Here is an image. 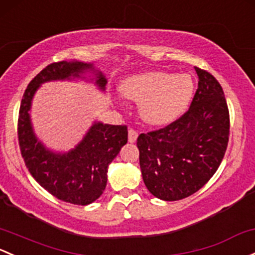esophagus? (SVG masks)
<instances>
[{"label": "esophagus", "instance_id": "1", "mask_svg": "<svg viewBox=\"0 0 255 255\" xmlns=\"http://www.w3.org/2000/svg\"><path fill=\"white\" fill-rule=\"evenodd\" d=\"M136 138H138V132L135 129H133V128H129L128 129V141L129 143H134Z\"/></svg>", "mask_w": 255, "mask_h": 255}]
</instances>
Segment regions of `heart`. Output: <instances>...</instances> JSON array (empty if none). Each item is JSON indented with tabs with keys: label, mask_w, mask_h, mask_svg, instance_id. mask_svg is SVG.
<instances>
[{
	"label": "heart",
	"mask_w": 255,
	"mask_h": 255,
	"mask_svg": "<svg viewBox=\"0 0 255 255\" xmlns=\"http://www.w3.org/2000/svg\"><path fill=\"white\" fill-rule=\"evenodd\" d=\"M193 90L189 76L162 71L136 74L121 84V93L139 104V115L150 126H166L175 121L188 106Z\"/></svg>",
	"instance_id": "b5f03b06"
}]
</instances>
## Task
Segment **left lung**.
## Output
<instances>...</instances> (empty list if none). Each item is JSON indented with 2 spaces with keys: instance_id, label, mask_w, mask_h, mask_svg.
Segmentation results:
<instances>
[{
  "instance_id": "8db88e82",
  "label": "left lung",
  "mask_w": 255,
  "mask_h": 255,
  "mask_svg": "<svg viewBox=\"0 0 255 255\" xmlns=\"http://www.w3.org/2000/svg\"><path fill=\"white\" fill-rule=\"evenodd\" d=\"M198 89L188 111L160 129L136 139L144 183L166 202L199 191L214 176L226 152L230 114L220 83L195 67Z\"/></svg>"
}]
</instances>
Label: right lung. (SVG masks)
I'll return each mask as SVG.
<instances>
[{
	"label": "right lung",
	"instance_id": "right-lung-1",
	"mask_svg": "<svg viewBox=\"0 0 255 255\" xmlns=\"http://www.w3.org/2000/svg\"><path fill=\"white\" fill-rule=\"evenodd\" d=\"M87 69H93V64L78 61H61L45 67L24 92L18 117V141L30 175L53 197L76 205L90 204L105 191L107 167L128 140L127 126L95 123L73 150L67 154H55L36 139L29 110L41 83L77 78ZM96 84L105 89L106 79L101 72L96 73Z\"/></svg>",
	"mask_w": 255,
	"mask_h": 255
}]
</instances>
